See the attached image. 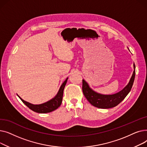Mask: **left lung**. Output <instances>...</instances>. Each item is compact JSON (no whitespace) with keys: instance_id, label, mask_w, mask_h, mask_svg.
<instances>
[{"instance_id":"obj_1","label":"left lung","mask_w":147,"mask_h":147,"mask_svg":"<svg viewBox=\"0 0 147 147\" xmlns=\"http://www.w3.org/2000/svg\"><path fill=\"white\" fill-rule=\"evenodd\" d=\"M134 71L127 85L120 92L114 95H102L96 93L92 90L86 81L82 80L83 93L88 101L94 107L99 109H110L120 104L129 93L132 88L135 77V65L134 64Z\"/></svg>"}]
</instances>
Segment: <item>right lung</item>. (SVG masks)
<instances>
[{
	"instance_id": "1",
	"label": "right lung",
	"mask_w": 147,
	"mask_h": 147,
	"mask_svg": "<svg viewBox=\"0 0 147 147\" xmlns=\"http://www.w3.org/2000/svg\"><path fill=\"white\" fill-rule=\"evenodd\" d=\"M68 78L64 82V83L62 84L58 92L57 95L54 97L53 99H52L50 101L46 102L45 103H43L42 104L40 105H33L32 104H30L28 102L25 101L24 100L21 99L19 96V98L21 99L22 102L26 105H27L30 110L32 111L38 113H50L51 111H53L57 109L61 105L62 103V101H63V92L64 89L65 88V86L66 84V83L67 82Z\"/></svg>"
}]
</instances>
